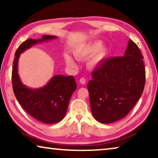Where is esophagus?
Masks as SVG:
<instances>
[{"label": "esophagus", "mask_w": 158, "mask_h": 158, "mask_svg": "<svg viewBox=\"0 0 158 158\" xmlns=\"http://www.w3.org/2000/svg\"><path fill=\"white\" fill-rule=\"evenodd\" d=\"M79 82H80V84H81L84 85V84H85V82H86V80H85V79L84 78V77H82V78L80 79Z\"/></svg>", "instance_id": "1"}]
</instances>
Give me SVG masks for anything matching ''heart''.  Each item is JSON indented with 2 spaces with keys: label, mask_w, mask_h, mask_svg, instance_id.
Wrapping results in <instances>:
<instances>
[{
  "label": "heart",
  "mask_w": 158,
  "mask_h": 158,
  "mask_svg": "<svg viewBox=\"0 0 158 158\" xmlns=\"http://www.w3.org/2000/svg\"><path fill=\"white\" fill-rule=\"evenodd\" d=\"M109 54L107 48L103 47L101 41H94L89 43L81 44L74 51V56L77 60H82L90 57L88 62V66L91 69L100 67L105 62ZM64 60L66 65L69 68H76V63L70 55L65 53L64 55Z\"/></svg>",
  "instance_id": "1"
}]
</instances>
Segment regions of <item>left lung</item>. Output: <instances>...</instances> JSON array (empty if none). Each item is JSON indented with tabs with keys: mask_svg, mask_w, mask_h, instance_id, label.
<instances>
[{
	"mask_svg": "<svg viewBox=\"0 0 158 158\" xmlns=\"http://www.w3.org/2000/svg\"><path fill=\"white\" fill-rule=\"evenodd\" d=\"M143 56L129 40L123 56L106 58L88 83L93 116L102 123L124 118L142 95L146 81Z\"/></svg>",
	"mask_w": 158,
	"mask_h": 158,
	"instance_id": "1",
	"label": "left lung"
}]
</instances>
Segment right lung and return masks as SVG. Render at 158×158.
Listing matches in <instances>:
<instances>
[{"label": "right lung", "instance_id": "right-lung-1", "mask_svg": "<svg viewBox=\"0 0 158 158\" xmlns=\"http://www.w3.org/2000/svg\"><path fill=\"white\" fill-rule=\"evenodd\" d=\"M57 38L55 35H43L41 39L26 40L15 52L12 82L13 91L22 108L37 121L46 124L60 122L65 117L69 102L77 89L73 76L56 75L40 89H29L21 81L18 74L20 54L33 45Z\"/></svg>", "mask_w": 158, "mask_h": 158}]
</instances>
